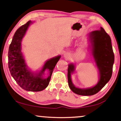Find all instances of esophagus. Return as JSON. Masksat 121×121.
I'll list each match as a JSON object with an SVG mask.
<instances>
[{
	"mask_svg": "<svg viewBox=\"0 0 121 121\" xmlns=\"http://www.w3.org/2000/svg\"><path fill=\"white\" fill-rule=\"evenodd\" d=\"M64 57H66V58H67V57H68V54H67V53H65V54H64Z\"/></svg>",
	"mask_w": 121,
	"mask_h": 121,
	"instance_id": "obj_1",
	"label": "esophagus"
}]
</instances>
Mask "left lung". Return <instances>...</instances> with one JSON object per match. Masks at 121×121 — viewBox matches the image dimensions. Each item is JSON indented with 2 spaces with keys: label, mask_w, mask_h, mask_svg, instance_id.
Here are the masks:
<instances>
[{
  "label": "left lung",
  "mask_w": 121,
  "mask_h": 121,
  "mask_svg": "<svg viewBox=\"0 0 121 121\" xmlns=\"http://www.w3.org/2000/svg\"><path fill=\"white\" fill-rule=\"evenodd\" d=\"M91 54L94 58L99 72L98 82L94 86L86 89L75 87L72 82L71 74L75 71V66L70 64L68 67V82L74 93L82 95H92L98 93L110 79L112 73L115 56L110 36L102 27L100 30L93 31L89 34Z\"/></svg>",
  "instance_id": "8db88e82"
}]
</instances>
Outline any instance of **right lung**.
<instances>
[{
	"mask_svg": "<svg viewBox=\"0 0 121 121\" xmlns=\"http://www.w3.org/2000/svg\"><path fill=\"white\" fill-rule=\"evenodd\" d=\"M31 23L30 21L28 22L14 33L9 48L8 64L11 74L22 89L28 91L38 92L42 91L48 86L54 68L61 55L48 60L39 72L36 73L31 71L26 65L22 52L21 42ZM46 70L49 71V75L44 78L43 75Z\"/></svg>",
	"mask_w": 121,
	"mask_h": 121,
	"instance_id": "obj_1",
	"label": "right lung"
}]
</instances>
